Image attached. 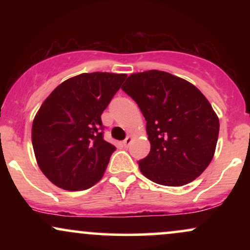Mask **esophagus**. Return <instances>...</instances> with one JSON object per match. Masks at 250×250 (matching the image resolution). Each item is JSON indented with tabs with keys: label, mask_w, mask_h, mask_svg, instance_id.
<instances>
[{
	"label": "esophagus",
	"mask_w": 250,
	"mask_h": 250,
	"mask_svg": "<svg viewBox=\"0 0 250 250\" xmlns=\"http://www.w3.org/2000/svg\"><path fill=\"white\" fill-rule=\"evenodd\" d=\"M131 142H133V136H128L127 139H125V141H123V146H125V147L127 148V147H129V145H130Z\"/></svg>",
	"instance_id": "34e87169"
}]
</instances>
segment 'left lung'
<instances>
[{
  "mask_svg": "<svg viewBox=\"0 0 250 250\" xmlns=\"http://www.w3.org/2000/svg\"><path fill=\"white\" fill-rule=\"evenodd\" d=\"M123 90L145 116L150 151L139 162L147 179L180 187L200 176L213 160L219 117L190 82L161 70L129 75Z\"/></svg>",
  "mask_w": 250,
  "mask_h": 250,
  "instance_id": "8db88e82",
  "label": "left lung"
}]
</instances>
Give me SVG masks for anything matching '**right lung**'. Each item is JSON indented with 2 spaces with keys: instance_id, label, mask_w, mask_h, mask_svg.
<instances>
[{
  "instance_id": "add662e5",
  "label": "right lung",
  "mask_w": 250,
  "mask_h": 250,
  "mask_svg": "<svg viewBox=\"0 0 250 250\" xmlns=\"http://www.w3.org/2000/svg\"><path fill=\"white\" fill-rule=\"evenodd\" d=\"M125 79V74H80L57 85L37 110L34 154L57 187L84 190L102 179L116 148L103 140L101 115Z\"/></svg>"
}]
</instances>
